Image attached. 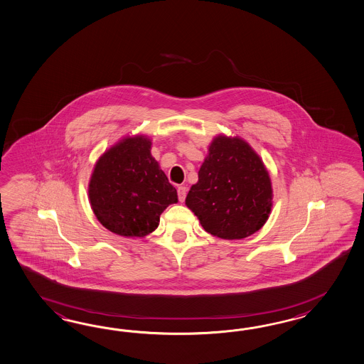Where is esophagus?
Masks as SVG:
<instances>
[{"label": "esophagus", "mask_w": 364, "mask_h": 364, "mask_svg": "<svg viewBox=\"0 0 364 364\" xmlns=\"http://www.w3.org/2000/svg\"><path fill=\"white\" fill-rule=\"evenodd\" d=\"M178 198L181 202H185V198H186L187 188L185 186L178 187Z\"/></svg>", "instance_id": "34e87169"}]
</instances>
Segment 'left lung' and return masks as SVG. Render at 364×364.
Instances as JSON below:
<instances>
[{
	"label": "left lung",
	"instance_id": "left-lung-1",
	"mask_svg": "<svg viewBox=\"0 0 364 364\" xmlns=\"http://www.w3.org/2000/svg\"><path fill=\"white\" fill-rule=\"evenodd\" d=\"M272 193L269 174L250 144L219 134L208 146L186 205L207 232L235 240L257 232L268 220Z\"/></svg>",
	"mask_w": 364,
	"mask_h": 364
}]
</instances>
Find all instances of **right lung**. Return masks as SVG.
I'll return each mask as SVG.
<instances>
[{"instance_id":"obj_1","label":"right lung","mask_w":364,"mask_h":364,"mask_svg":"<svg viewBox=\"0 0 364 364\" xmlns=\"http://www.w3.org/2000/svg\"><path fill=\"white\" fill-rule=\"evenodd\" d=\"M146 136L124 137L95 165L88 185L97 220L111 232L144 237L159 224V215L177 203L176 187L150 153Z\"/></svg>"}]
</instances>
